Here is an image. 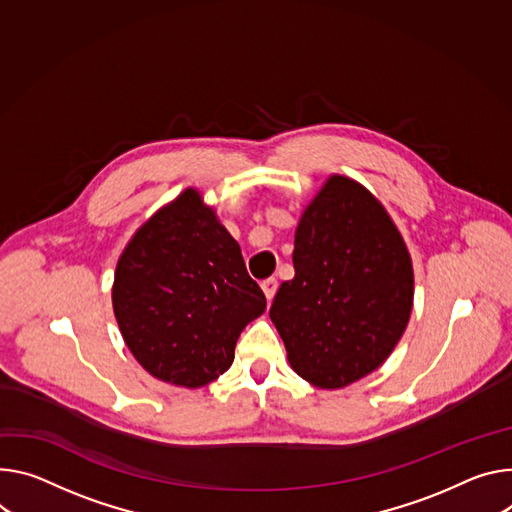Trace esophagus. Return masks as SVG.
<instances>
[{"label":"esophagus","instance_id":"esophagus-1","mask_svg":"<svg viewBox=\"0 0 512 512\" xmlns=\"http://www.w3.org/2000/svg\"><path fill=\"white\" fill-rule=\"evenodd\" d=\"M261 290H263L267 302H271L273 296H275V292H277V280H275V277H269V280H265V282L261 284Z\"/></svg>","mask_w":512,"mask_h":512}]
</instances>
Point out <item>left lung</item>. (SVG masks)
Masks as SVG:
<instances>
[{
    "instance_id": "8db88e82",
    "label": "left lung",
    "mask_w": 512,
    "mask_h": 512,
    "mask_svg": "<svg viewBox=\"0 0 512 512\" xmlns=\"http://www.w3.org/2000/svg\"><path fill=\"white\" fill-rule=\"evenodd\" d=\"M292 261L294 280L269 310L292 369L324 390L378 369L414 298L412 261L386 208L361 183L331 175L298 222Z\"/></svg>"
}]
</instances>
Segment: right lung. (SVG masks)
<instances>
[{
	"mask_svg": "<svg viewBox=\"0 0 512 512\" xmlns=\"http://www.w3.org/2000/svg\"><path fill=\"white\" fill-rule=\"evenodd\" d=\"M112 304L136 361L183 388L224 374L239 335L265 312L239 243L194 188L134 232L116 265Z\"/></svg>",
	"mask_w": 512,
	"mask_h": 512,
	"instance_id": "add662e5",
	"label": "right lung"
}]
</instances>
